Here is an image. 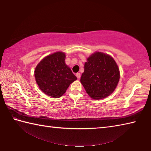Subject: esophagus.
<instances>
[{
	"instance_id": "esophagus-1",
	"label": "esophagus",
	"mask_w": 151,
	"mask_h": 151,
	"mask_svg": "<svg viewBox=\"0 0 151 151\" xmlns=\"http://www.w3.org/2000/svg\"><path fill=\"white\" fill-rule=\"evenodd\" d=\"M76 77H77V78H81V74H80V73H77L76 74Z\"/></svg>"
}]
</instances>
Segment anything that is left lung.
I'll return each mask as SVG.
<instances>
[{"instance_id":"left-lung-1","label":"left lung","mask_w":151,"mask_h":151,"mask_svg":"<svg viewBox=\"0 0 151 151\" xmlns=\"http://www.w3.org/2000/svg\"><path fill=\"white\" fill-rule=\"evenodd\" d=\"M119 78V67L113 58L97 52L87 58L81 83L92 99L99 100L112 93Z\"/></svg>"}]
</instances>
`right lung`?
<instances>
[{
    "label": "right lung",
    "mask_w": 151,
    "mask_h": 151,
    "mask_svg": "<svg viewBox=\"0 0 151 151\" xmlns=\"http://www.w3.org/2000/svg\"><path fill=\"white\" fill-rule=\"evenodd\" d=\"M65 54L62 52L48 55L38 64L35 70L39 88L47 95L59 98L65 93L76 77L66 65Z\"/></svg>",
    "instance_id": "obj_1"
}]
</instances>
